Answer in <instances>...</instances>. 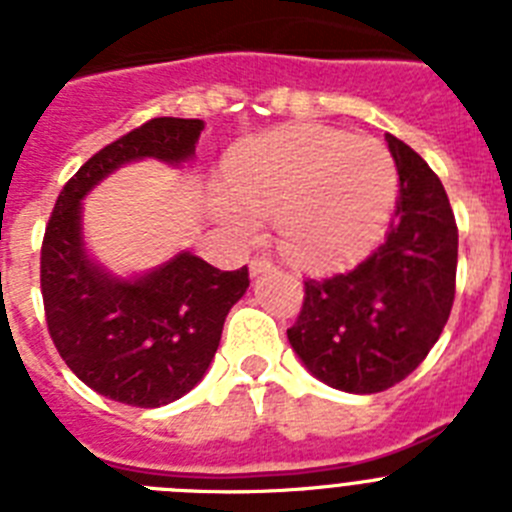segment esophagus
Listing matches in <instances>:
<instances>
[{
    "mask_svg": "<svg viewBox=\"0 0 512 512\" xmlns=\"http://www.w3.org/2000/svg\"><path fill=\"white\" fill-rule=\"evenodd\" d=\"M274 269V261L269 256H253L251 264H248V271H251V277H259V274H266V271Z\"/></svg>",
    "mask_w": 512,
    "mask_h": 512,
    "instance_id": "obj_1",
    "label": "esophagus"
}]
</instances>
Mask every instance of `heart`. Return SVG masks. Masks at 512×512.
Wrapping results in <instances>:
<instances>
[{
    "instance_id": "obj_1",
    "label": "heart",
    "mask_w": 512,
    "mask_h": 512,
    "mask_svg": "<svg viewBox=\"0 0 512 512\" xmlns=\"http://www.w3.org/2000/svg\"><path fill=\"white\" fill-rule=\"evenodd\" d=\"M230 197L217 215L235 233H251L256 215L274 212L289 259L333 269L364 259L382 241L397 202V166L374 138L325 125H292L235 148Z\"/></svg>"
}]
</instances>
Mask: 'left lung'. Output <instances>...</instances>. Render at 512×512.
Here are the masks:
<instances>
[{
    "instance_id": "1",
    "label": "left lung",
    "mask_w": 512,
    "mask_h": 512,
    "mask_svg": "<svg viewBox=\"0 0 512 512\" xmlns=\"http://www.w3.org/2000/svg\"><path fill=\"white\" fill-rule=\"evenodd\" d=\"M400 174L395 223L354 271L307 279L287 330L312 377L333 390L374 395L418 369L449 320L459 230L441 179L395 135H384Z\"/></svg>"
}]
</instances>
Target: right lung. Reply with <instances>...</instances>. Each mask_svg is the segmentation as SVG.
<instances>
[{
    "mask_svg": "<svg viewBox=\"0 0 512 512\" xmlns=\"http://www.w3.org/2000/svg\"><path fill=\"white\" fill-rule=\"evenodd\" d=\"M202 130V120L156 117L104 146L63 187L45 228L40 287L58 354L87 387L133 408L169 405L205 377L248 269L220 271L179 251L120 277L89 253L81 200L133 161L192 164Z\"/></svg>",
    "mask_w": 512,
    "mask_h": 512,
    "instance_id": "add662e5",
    "label": "right lung"
}]
</instances>
